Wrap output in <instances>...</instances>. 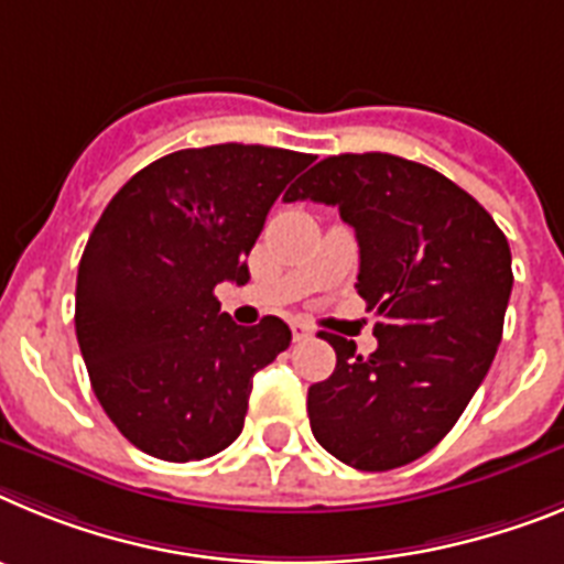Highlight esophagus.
<instances>
[{
    "mask_svg": "<svg viewBox=\"0 0 564 564\" xmlns=\"http://www.w3.org/2000/svg\"><path fill=\"white\" fill-rule=\"evenodd\" d=\"M292 337H295L297 343H301V340H310L312 329H310V326H306V323H303V321H292Z\"/></svg>",
    "mask_w": 564,
    "mask_h": 564,
    "instance_id": "34e87169",
    "label": "esophagus"
}]
</instances>
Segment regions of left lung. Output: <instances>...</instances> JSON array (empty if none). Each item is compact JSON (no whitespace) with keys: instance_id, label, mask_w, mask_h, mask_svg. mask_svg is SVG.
I'll return each instance as SVG.
<instances>
[{"instance_id":"left-lung-1","label":"left lung","mask_w":564,"mask_h":564,"mask_svg":"<svg viewBox=\"0 0 564 564\" xmlns=\"http://www.w3.org/2000/svg\"><path fill=\"white\" fill-rule=\"evenodd\" d=\"M340 209L360 247L357 295L380 321L369 357L340 335L310 386L317 443L357 471H389L454 429L502 340L513 272L506 235L454 181L389 153L323 159L286 193Z\"/></svg>"}]
</instances>
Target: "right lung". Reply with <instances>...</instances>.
<instances>
[{
	"label": "right lung",
	"instance_id": "1",
	"mask_svg": "<svg viewBox=\"0 0 564 564\" xmlns=\"http://www.w3.org/2000/svg\"><path fill=\"white\" fill-rule=\"evenodd\" d=\"M312 155L263 144L178 150L112 195L76 278V337L107 417L166 463L224 452L254 371L292 340L281 317L238 326L215 297L249 281L269 209Z\"/></svg>",
	"mask_w": 564,
	"mask_h": 564
}]
</instances>
